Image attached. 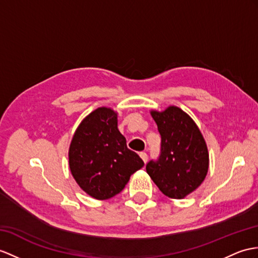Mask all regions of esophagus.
Wrapping results in <instances>:
<instances>
[{
	"mask_svg": "<svg viewBox=\"0 0 258 258\" xmlns=\"http://www.w3.org/2000/svg\"><path fill=\"white\" fill-rule=\"evenodd\" d=\"M140 158L142 159V161L144 162V163H147L148 162V154L146 153V152H140Z\"/></svg>",
	"mask_w": 258,
	"mask_h": 258,
	"instance_id": "obj_1",
	"label": "esophagus"
}]
</instances>
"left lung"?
Segmentation results:
<instances>
[{"mask_svg":"<svg viewBox=\"0 0 258 258\" xmlns=\"http://www.w3.org/2000/svg\"><path fill=\"white\" fill-rule=\"evenodd\" d=\"M162 138L160 159L147 173L165 196L183 199L202 185L209 168V153L202 131L177 106L151 110Z\"/></svg>","mask_w":258,"mask_h":258,"instance_id":"1","label":"left lung"}]
</instances>
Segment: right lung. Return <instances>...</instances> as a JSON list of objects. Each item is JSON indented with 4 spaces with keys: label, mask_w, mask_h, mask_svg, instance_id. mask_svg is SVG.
Instances as JSON below:
<instances>
[{
    "label": "right lung",
    "mask_w": 258,
    "mask_h": 258,
    "mask_svg": "<svg viewBox=\"0 0 258 258\" xmlns=\"http://www.w3.org/2000/svg\"><path fill=\"white\" fill-rule=\"evenodd\" d=\"M144 165L118 130V112L98 107L81 121L69 148L73 178L92 198L105 200L120 192Z\"/></svg>",
    "instance_id": "1"
}]
</instances>
